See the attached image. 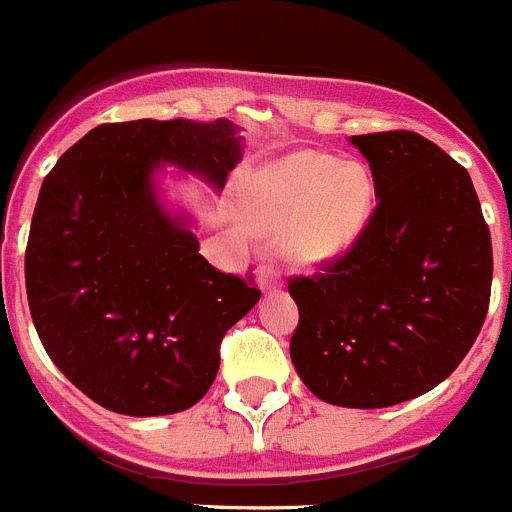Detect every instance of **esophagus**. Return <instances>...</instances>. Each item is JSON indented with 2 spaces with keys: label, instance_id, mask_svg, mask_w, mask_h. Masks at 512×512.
Wrapping results in <instances>:
<instances>
[{
  "label": "esophagus",
  "instance_id": "esophagus-1",
  "mask_svg": "<svg viewBox=\"0 0 512 512\" xmlns=\"http://www.w3.org/2000/svg\"><path fill=\"white\" fill-rule=\"evenodd\" d=\"M256 281H259V287L271 292V289H279L281 287V276L279 271L274 269L271 264H261L259 271H256Z\"/></svg>",
  "mask_w": 512,
  "mask_h": 512
}]
</instances>
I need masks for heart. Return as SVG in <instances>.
Returning <instances> with one entry per match:
<instances>
[{"instance_id": "1", "label": "heart", "mask_w": 512, "mask_h": 512, "mask_svg": "<svg viewBox=\"0 0 512 512\" xmlns=\"http://www.w3.org/2000/svg\"><path fill=\"white\" fill-rule=\"evenodd\" d=\"M373 177L360 162L322 152L287 154L259 172L246 215L299 266H320L348 251L373 213Z\"/></svg>"}]
</instances>
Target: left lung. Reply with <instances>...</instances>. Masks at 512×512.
Returning a JSON list of instances; mask_svg holds the SVG:
<instances>
[{"label": "left lung", "mask_w": 512, "mask_h": 512, "mask_svg": "<svg viewBox=\"0 0 512 512\" xmlns=\"http://www.w3.org/2000/svg\"><path fill=\"white\" fill-rule=\"evenodd\" d=\"M375 210L358 241L292 276L289 355L317 398L383 409L421 396L470 353L490 307L492 243L470 172L416 131L350 137Z\"/></svg>", "instance_id": "left-lung-1"}]
</instances>
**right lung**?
<instances>
[{
	"label": "right lung",
	"mask_w": 512,
	"mask_h": 512,
	"mask_svg": "<svg viewBox=\"0 0 512 512\" xmlns=\"http://www.w3.org/2000/svg\"><path fill=\"white\" fill-rule=\"evenodd\" d=\"M241 159L231 121H121L91 129L42 180L25 284L42 348L103 409L177 414L200 401L220 340L259 302L253 276L200 256L187 220L159 205V162L223 187Z\"/></svg>",
	"instance_id": "add662e5"
}]
</instances>
